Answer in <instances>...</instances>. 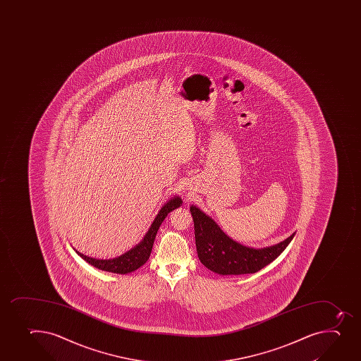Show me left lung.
I'll list each match as a JSON object with an SVG mask.
<instances>
[{"mask_svg": "<svg viewBox=\"0 0 361 361\" xmlns=\"http://www.w3.org/2000/svg\"><path fill=\"white\" fill-rule=\"evenodd\" d=\"M193 216L197 257L204 266L221 275L252 274L274 261L292 241L295 233L264 248L243 246L226 235L216 222L195 206L190 207Z\"/></svg>", "mask_w": 361, "mask_h": 361, "instance_id": "obj_1", "label": "left lung"}]
</instances>
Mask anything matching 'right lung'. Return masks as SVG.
<instances>
[{"mask_svg":"<svg viewBox=\"0 0 361 361\" xmlns=\"http://www.w3.org/2000/svg\"><path fill=\"white\" fill-rule=\"evenodd\" d=\"M181 204H183V200L178 197H173L171 200L167 201V204L162 206L160 212L157 213V216L154 219L153 224L150 225L146 235L143 236L142 241L118 257L109 259V260H107V259L100 260V259L87 257V255L80 253L78 250H76V253L79 254L83 260L87 261L88 264H92L94 267L99 268L101 271H111V273H116V274H127L130 271H136L143 264H146L147 260L149 259L150 252L153 248L154 240H155L157 231L160 228L162 221L171 211H174L175 208L180 207Z\"/></svg>","mask_w":361,"mask_h":361,"instance_id":"obj_1","label":"right lung"}]
</instances>
